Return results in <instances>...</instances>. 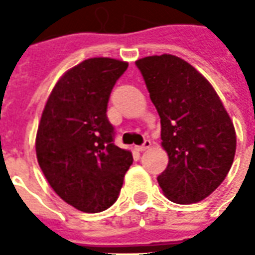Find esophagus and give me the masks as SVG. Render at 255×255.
<instances>
[{
  "label": "esophagus",
  "mask_w": 255,
  "mask_h": 255,
  "mask_svg": "<svg viewBox=\"0 0 255 255\" xmlns=\"http://www.w3.org/2000/svg\"><path fill=\"white\" fill-rule=\"evenodd\" d=\"M150 144H151V142H150L149 139H144L143 143L140 144V146H136V150H138V151H144L146 149H149Z\"/></svg>",
  "instance_id": "1"
}]
</instances>
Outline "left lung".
Listing matches in <instances>:
<instances>
[{
	"label": "left lung",
	"instance_id": "obj_1",
	"mask_svg": "<svg viewBox=\"0 0 255 255\" xmlns=\"http://www.w3.org/2000/svg\"><path fill=\"white\" fill-rule=\"evenodd\" d=\"M161 119L162 147L169 157L157 177L176 203H195L223 183L234 162V124L212 84L182 58L162 54L136 61Z\"/></svg>",
	"mask_w": 255,
	"mask_h": 255
}]
</instances>
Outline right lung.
Masks as SVG:
<instances>
[{
  "mask_svg": "<svg viewBox=\"0 0 255 255\" xmlns=\"http://www.w3.org/2000/svg\"><path fill=\"white\" fill-rule=\"evenodd\" d=\"M128 63L95 57L69 69L49 95L35 140L36 158L58 197L86 213L116 202L132 154L115 144L108 102Z\"/></svg>",
  "mask_w": 255,
  "mask_h": 255,
  "instance_id": "right-lung-1",
  "label": "right lung"
}]
</instances>
